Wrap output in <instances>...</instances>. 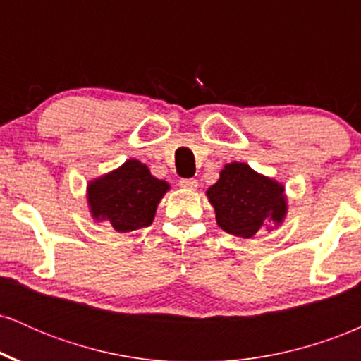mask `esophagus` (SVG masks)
Returning <instances> with one entry per match:
<instances>
[{"instance_id": "34e87169", "label": "esophagus", "mask_w": 361, "mask_h": 361, "mask_svg": "<svg viewBox=\"0 0 361 361\" xmlns=\"http://www.w3.org/2000/svg\"><path fill=\"white\" fill-rule=\"evenodd\" d=\"M180 186L186 190H195L198 186V181L193 178H183V180H180Z\"/></svg>"}]
</instances>
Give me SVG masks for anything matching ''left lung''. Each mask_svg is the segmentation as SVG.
Returning <instances> with one entry per match:
<instances>
[{
    "label": "left lung",
    "mask_w": 361,
    "mask_h": 361,
    "mask_svg": "<svg viewBox=\"0 0 361 361\" xmlns=\"http://www.w3.org/2000/svg\"><path fill=\"white\" fill-rule=\"evenodd\" d=\"M207 197L219 227L238 238H252L268 222L280 226L287 215L285 186L246 163L226 164Z\"/></svg>",
    "instance_id": "8db88e82"
}]
</instances>
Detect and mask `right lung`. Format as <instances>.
Instances as JSON below:
<instances>
[{
  "label": "right lung",
  "mask_w": 361,
  "mask_h": 361,
  "mask_svg": "<svg viewBox=\"0 0 361 361\" xmlns=\"http://www.w3.org/2000/svg\"><path fill=\"white\" fill-rule=\"evenodd\" d=\"M169 190L146 164L127 159L122 166L88 183V205L94 221H109L118 233L151 226L157 204Z\"/></svg>",
  "instance_id": "obj_1"
}]
</instances>
